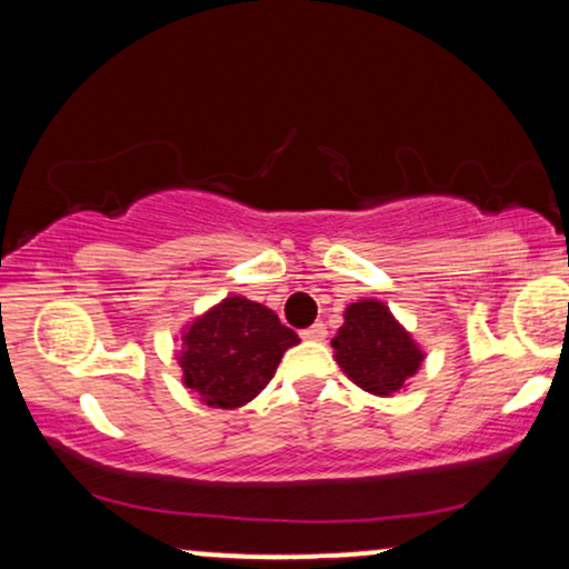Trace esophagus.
Instances as JSON below:
<instances>
[{
	"instance_id": "1",
	"label": "esophagus",
	"mask_w": 569,
	"mask_h": 569,
	"mask_svg": "<svg viewBox=\"0 0 569 569\" xmlns=\"http://www.w3.org/2000/svg\"><path fill=\"white\" fill-rule=\"evenodd\" d=\"M302 339H307V342H321V339H326V323H312L307 326V329H302Z\"/></svg>"
}]
</instances>
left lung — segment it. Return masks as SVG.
Returning <instances> with one entry per match:
<instances>
[{"label":"left lung","instance_id":"8db88e82","mask_svg":"<svg viewBox=\"0 0 569 569\" xmlns=\"http://www.w3.org/2000/svg\"><path fill=\"white\" fill-rule=\"evenodd\" d=\"M331 348L345 375L375 396L401 390L426 358L393 312L377 299H361L345 310V323Z\"/></svg>","mask_w":569,"mask_h":569}]
</instances>
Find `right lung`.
I'll return each instance as SVG.
<instances>
[{
    "instance_id": "add662e5",
    "label": "right lung",
    "mask_w": 569,
    "mask_h": 569,
    "mask_svg": "<svg viewBox=\"0 0 569 569\" xmlns=\"http://www.w3.org/2000/svg\"><path fill=\"white\" fill-rule=\"evenodd\" d=\"M297 342L264 305L227 297L181 335L179 367L187 388L208 407L238 409L259 396Z\"/></svg>"
}]
</instances>
